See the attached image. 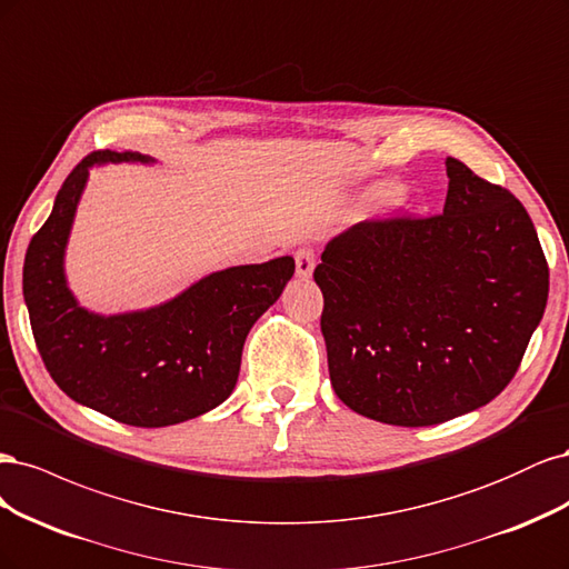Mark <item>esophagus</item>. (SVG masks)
<instances>
[{
  "instance_id": "esophagus-1",
  "label": "esophagus",
  "mask_w": 569,
  "mask_h": 569,
  "mask_svg": "<svg viewBox=\"0 0 569 569\" xmlns=\"http://www.w3.org/2000/svg\"><path fill=\"white\" fill-rule=\"evenodd\" d=\"M317 267V252L311 248H300L296 252V273L300 279H309Z\"/></svg>"
}]
</instances>
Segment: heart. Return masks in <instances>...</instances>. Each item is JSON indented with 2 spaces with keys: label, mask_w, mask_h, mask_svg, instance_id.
I'll list each match as a JSON object with an SVG mask.
<instances>
[{
  "label": "heart",
  "mask_w": 569,
  "mask_h": 569,
  "mask_svg": "<svg viewBox=\"0 0 569 569\" xmlns=\"http://www.w3.org/2000/svg\"><path fill=\"white\" fill-rule=\"evenodd\" d=\"M395 193V189L392 187H378L376 191H373V200H378V198H388V196H392Z\"/></svg>",
  "instance_id": "1"
}]
</instances>
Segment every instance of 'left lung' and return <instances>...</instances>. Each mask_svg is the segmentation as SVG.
Listing matches in <instances>:
<instances>
[{
  "label": "left lung",
  "instance_id": "left-lung-1",
  "mask_svg": "<svg viewBox=\"0 0 569 569\" xmlns=\"http://www.w3.org/2000/svg\"><path fill=\"white\" fill-rule=\"evenodd\" d=\"M442 214L366 219L321 252V333L342 405L388 426L480 409L516 376L548 300L535 224L447 158Z\"/></svg>",
  "mask_w": 569,
  "mask_h": 569
}]
</instances>
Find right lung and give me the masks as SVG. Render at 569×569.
<instances>
[{
  "mask_svg": "<svg viewBox=\"0 0 569 569\" xmlns=\"http://www.w3.org/2000/svg\"><path fill=\"white\" fill-rule=\"evenodd\" d=\"M103 162H153L137 151H94L68 174L23 264L34 342L53 382L78 405L124 426L164 428L208 413L233 392L252 323L279 300L296 260L208 273L177 298L124 315H94L66 281V246L87 187Z\"/></svg>",
  "mask_w": 569,
  "mask_h": 569,
  "instance_id": "obj_1",
  "label": "right lung"
}]
</instances>
